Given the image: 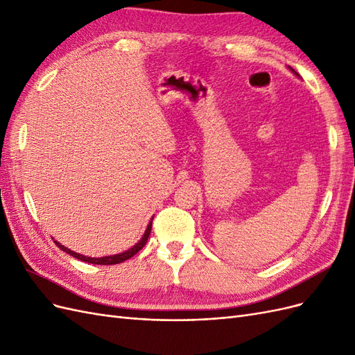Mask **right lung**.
I'll list each match as a JSON object with an SVG mask.
<instances>
[{
    "label": "right lung",
    "instance_id": "obj_1",
    "mask_svg": "<svg viewBox=\"0 0 355 355\" xmlns=\"http://www.w3.org/2000/svg\"><path fill=\"white\" fill-rule=\"evenodd\" d=\"M151 228H153V220L149 222L148 228H146V231H145V234H144V237H142L141 241H139L137 244H135V245L132 247V249H128L127 252H123V253H120V254H114V256L89 257V256H83V254H80V253H75V252L67 249V247H63V245H62L60 243H58V241H55V244L59 247L60 250L67 252L68 254H71V256H73V257H77V259H80V261L89 262V263H94V265H115V263H121V262H124V261H127V259H130V257H133L139 250L144 249V245H145L146 241H148L149 234H151Z\"/></svg>",
    "mask_w": 355,
    "mask_h": 355
}]
</instances>
